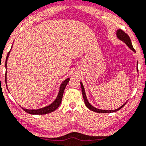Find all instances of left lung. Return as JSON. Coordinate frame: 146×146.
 I'll return each instance as SVG.
<instances>
[{"instance_id": "obj_1", "label": "left lung", "mask_w": 146, "mask_h": 146, "mask_svg": "<svg viewBox=\"0 0 146 146\" xmlns=\"http://www.w3.org/2000/svg\"><path fill=\"white\" fill-rule=\"evenodd\" d=\"M117 37H118L119 39H120V40H122V41H123L125 42V44H126L129 47L131 48V50H132L133 51H134V52H136L135 51V49H134V47H133L132 46V44H131V40H130L129 35H127V34L126 33L124 32L123 31H122V30L119 29L117 30ZM81 90H82V95H83V98H84V102H85V104L86 106H87L88 108L90 110H91L92 111H95V112H97V113H112V112H115V111L120 110V109H122V108L124 106H125V104H123V106H120V108H118L117 109H115V110H101V109H96V108L93 107V106H92V105H90L89 104V102H88V100L87 98H86V93H85V90H84V86H83L82 83H81Z\"/></svg>"}]
</instances>
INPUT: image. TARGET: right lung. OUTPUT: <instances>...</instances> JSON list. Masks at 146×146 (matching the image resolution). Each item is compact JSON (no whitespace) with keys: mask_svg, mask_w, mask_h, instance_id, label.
I'll return each mask as SVG.
<instances>
[{"mask_svg":"<svg viewBox=\"0 0 146 146\" xmlns=\"http://www.w3.org/2000/svg\"><path fill=\"white\" fill-rule=\"evenodd\" d=\"M9 54H10V51L7 54V58H6V61H5V66H7V58H8ZM69 81H70V79H67L66 80L62 82V84H61L60 87V91L58 92V95L57 98L56 99V100L52 103L51 105L49 106H46V107L42 108V109H37V110H29V109H22L24 110L26 112L29 113L30 114H36V115H43V114H46V113H49L53 112V111L56 110L59 106H60L61 101H62V95H63V92L64 90H65V87H66L67 84H68ZM5 81H6V73H5Z\"/></svg>","mask_w":146,"mask_h":146,"instance_id":"right-lung-1","label":"right lung"}]
</instances>
